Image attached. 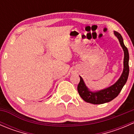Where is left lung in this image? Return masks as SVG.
Listing matches in <instances>:
<instances>
[{"instance_id": "8db88e82", "label": "left lung", "mask_w": 134, "mask_h": 134, "mask_svg": "<svg viewBox=\"0 0 134 134\" xmlns=\"http://www.w3.org/2000/svg\"><path fill=\"white\" fill-rule=\"evenodd\" d=\"M114 34L119 39V41L120 42V44L123 49L124 54H125L123 71L119 79L115 83L108 88L100 90L97 92L90 91L85 85L82 77L80 76V80L77 87L78 93L83 100L89 103L93 104H101L110 102L111 100L114 99L115 97L118 96L128 79V75H129V65H128L129 54H128V48L124 44L122 36L119 32H115V31L114 32Z\"/></svg>"}]
</instances>
